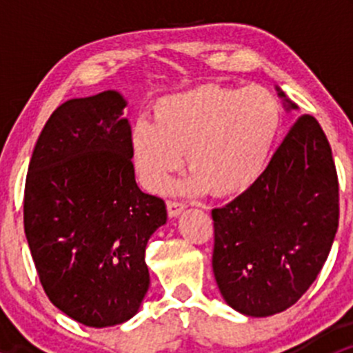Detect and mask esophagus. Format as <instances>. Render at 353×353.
I'll return each instance as SVG.
<instances>
[{
	"label": "esophagus",
	"instance_id": "esophagus-1",
	"mask_svg": "<svg viewBox=\"0 0 353 353\" xmlns=\"http://www.w3.org/2000/svg\"><path fill=\"white\" fill-rule=\"evenodd\" d=\"M184 208H186V205H184L183 201H176V199H170V201H167V210H169L170 216L181 215V213L184 212Z\"/></svg>",
	"mask_w": 353,
	"mask_h": 353
}]
</instances>
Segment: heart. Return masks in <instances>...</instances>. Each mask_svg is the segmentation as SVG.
I'll use <instances>...</instances> for the list:
<instances>
[{"label":"heart","mask_w":353,"mask_h":353,"mask_svg":"<svg viewBox=\"0 0 353 353\" xmlns=\"http://www.w3.org/2000/svg\"><path fill=\"white\" fill-rule=\"evenodd\" d=\"M280 105L263 87L206 85L157 102L154 123L138 121L131 134L134 165L150 191H163L186 163L181 184L190 193L219 196L251 186L268 162L280 126Z\"/></svg>","instance_id":"b5f03b06"}]
</instances>
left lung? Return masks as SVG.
Masks as SVG:
<instances>
[{
    "label": "left lung",
    "instance_id": "8db88e82",
    "mask_svg": "<svg viewBox=\"0 0 353 353\" xmlns=\"http://www.w3.org/2000/svg\"><path fill=\"white\" fill-rule=\"evenodd\" d=\"M287 109H297L280 88ZM338 176L318 121L297 117L261 176L212 210V266L230 307L265 318L294 305L330 254L338 229Z\"/></svg>",
    "mask_w": 353,
    "mask_h": 353
}]
</instances>
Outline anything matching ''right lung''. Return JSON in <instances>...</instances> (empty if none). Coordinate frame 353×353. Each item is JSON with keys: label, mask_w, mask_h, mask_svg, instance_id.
Instances as JSON below:
<instances>
[{"label": "right lung", "mask_w": 353, "mask_h": 353, "mask_svg": "<svg viewBox=\"0 0 353 353\" xmlns=\"http://www.w3.org/2000/svg\"><path fill=\"white\" fill-rule=\"evenodd\" d=\"M116 90L59 105L28 163L23 227L49 301L92 328L133 318L150 285L145 248L167 220L134 179L131 126Z\"/></svg>", "instance_id": "add662e5"}]
</instances>
